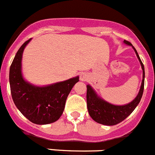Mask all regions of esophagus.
I'll return each instance as SVG.
<instances>
[{"mask_svg": "<svg viewBox=\"0 0 155 155\" xmlns=\"http://www.w3.org/2000/svg\"><path fill=\"white\" fill-rule=\"evenodd\" d=\"M88 74H87L86 73H81L80 74V80L82 81H85L88 79Z\"/></svg>", "mask_w": 155, "mask_h": 155, "instance_id": "esophagus-1", "label": "esophagus"}]
</instances>
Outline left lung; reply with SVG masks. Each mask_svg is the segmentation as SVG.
I'll use <instances>...</instances> for the list:
<instances>
[{"mask_svg":"<svg viewBox=\"0 0 155 155\" xmlns=\"http://www.w3.org/2000/svg\"><path fill=\"white\" fill-rule=\"evenodd\" d=\"M123 43L132 46L142 69V81L138 94L130 103L124 105H115L107 102L97 94L95 90L90 84L87 85V104L91 117L95 122L105 126H114L121 123L134 111L139 104L144 91L145 84V67L135 47L128 41L124 40Z\"/></svg>","mask_w":155,"mask_h":155,"instance_id":"obj_1","label":"left lung"}]
</instances>
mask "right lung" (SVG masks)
<instances>
[{"label":"right lung","instance_id":"obj_1","mask_svg":"<svg viewBox=\"0 0 155 155\" xmlns=\"http://www.w3.org/2000/svg\"><path fill=\"white\" fill-rule=\"evenodd\" d=\"M31 39L22 45L10 66V91L14 104L26 119L35 124L46 125L54 123L61 116L68 96L79 81V76L44 86L27 81L22 71V59Z\"/></svg>","mask_w":155,"mask_h":155}]
</instances>
